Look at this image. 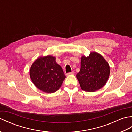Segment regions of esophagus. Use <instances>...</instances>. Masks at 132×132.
I'll return each instance as SVG.
<instances>
[{"label": "esophagus", "mask_w": 132, "mask_h": 132, "mask_svg": "<svg viewBox=\"0 0 132 132\" xmlns=\"http://www.w3.org/2000/svg\"><path fill=\"white\" fill-rule=\"evenodd\" d=\"M74 74V71H72L71 72H69V73H67V75H73Z\"/></svg>", "instance_id": "1"}]
</instances>
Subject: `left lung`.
Here are the masks:
<instances>
[{
    "mask_svg": "<svg viewBox=\"0 0 132 132\" xmlns=\"http://www.w3.org/2000/svg\"><path fill=\"white\" fill-rule=\"evenodd\" d=\"M80 71L77 74L82 90L94 92L104 86L110 74V67L99 53L92 52L81 58Z\"/></svg>",
    "mask_w": 132,
    "mask_h": 132,
    "instance_id": "obj_1",
    "label": "left lung"
}]
</instances>
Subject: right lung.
I'll use <instances>...</instances> for the list:
<instances>
[{
    "label": "right lung",
    "instance_id": "1",
    "mask_svg": "<svg viewBox=\"0 0 132 132\" xmlns=\"http://www.w3.org/2000/svg\"><path fill=\"white\" fill-rule=\"evenodd\" d=\"M29 75L36 87L49 94L58 90L66 78L55 57L49 55L36 59L30 67Z\"/></svg>",
    "mask_w": 132,
    "mask_h": 132
}]
</instances>
